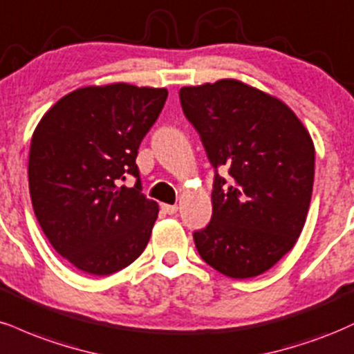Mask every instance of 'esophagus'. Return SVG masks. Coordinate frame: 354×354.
Listing matches in <instances>:
<instances>
[{"label":"esophagus","instance_id":"esophagus-1","mask_svg":"<svg viewBox=\"0 0 354 354\" xmlns=\"http://www.w3.org/2000/svg\"><path fill=\"white\" fill-rule=\"evenodd\" d=\"M177 209H178L177 205H170V203H164V205H162V210H164L165 214H169V215L177 214Z\"/></svg>","mask_w":354,"mask_h":354}]
</instances>
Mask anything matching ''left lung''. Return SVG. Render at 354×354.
I'll return each instance as SVG.
<instances>
[{"mask_svg":"<svg viewBox=\"0 0 354 354\" xmlns=\"http://www.w3.org/2000/svg\"><path fill=\"white\" fill-rule=\"evenodd\" d=\"M212 167V220L194 234L222 275H261L297 243L311 201L315 145L295 112L236 79L178 91ZM229 176H218V169Z\"/></svg>","mask_w":354,"mask_h":354,"instance_id":"8db88e82","label":"left lung"}]
</instances>
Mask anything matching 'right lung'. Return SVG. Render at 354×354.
Segmentation results:
<instances>
[{"label": "right lung", "instance_id": "add662e5", "mask_svg": "<svg viewBox=\"0 0 354 354\" xmlns=\"http://www.w3.org/2000/svg\"><path fill=\"white\" fill-rule=\"evenodd\" d=\"M167 89L89 86L59 99L37 124L29 149V194L54 250L91 273L129 267L147 247L159 214L140 192L136 157ZM134 175V187L119 186Z\"/></svg>", "mask_w": 354, "mask_h": 354}]
</instances>
